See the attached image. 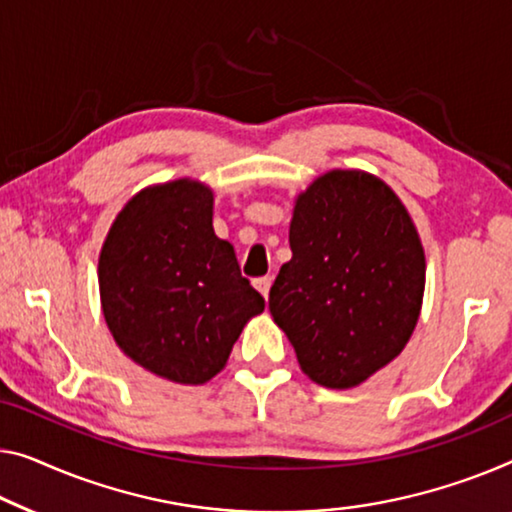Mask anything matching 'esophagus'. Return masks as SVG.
<instances>
[{
    "instance_id": "1",
    "label": "esophagus",
    "mask_w": 512,
    "mask_h": 512,
    "mask_svg": "<svg viewBox=\"0 0 512 512\" xmlns=\"http://www.w3.org/2000/svg\"><path fill=\"white\" fill-rule=\"evenodd\" d=\"M271 282H273V278H271V276H262V278H257V280H255V287L259 289V292H262L264 299H269V292H271Z\"/></svg>"
}]
</instances>
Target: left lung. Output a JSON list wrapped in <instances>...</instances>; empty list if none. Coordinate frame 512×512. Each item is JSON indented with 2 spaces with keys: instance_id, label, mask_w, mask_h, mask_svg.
Returning a JSON list of instances; mask_svg holds the SVG:
<instances>
[{
  "instance_id": "1",
  "label": "left lung",
  "mask_w": 512,
  "mask_h": 512,
  "mask_svg": "<svg viewBox=\"0 0 512 512\" xmlns=\"http://www.w3.org/2000/svg\"><path fill=\"white\" fill-rule=\"evenodd\" d=\"M289 248L269 292L273 322L319 386L363 384L402 352L421 315L414 220L375 174L331 170L296 197Z\"/></svg>"
}]
</instances>
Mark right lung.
Here are the masks:
<instances>
[{"label": "right lung", "instance_id": "1", "mask_svg": "<svg viewBox=\"0 0 512 512\" xmlns=\"http://www.w3.org/2000/svg\"><path fill=\"white\" fill-rule=\"evenodd\" d=\"M103 317L144 370L207 384L225 368L262 294L213 232V190L195 179L149 186L114 218L98 257Z\"/></svg>", "mask_w": 512, "mask_h": 512}]
</instances>
